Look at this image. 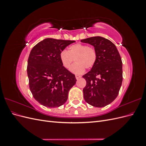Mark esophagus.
Wrapping results in <instances>:
<instances>
[{
    "label": "esophagus",
    "mask_w": 146,
    "mask_h": 146,
    "mask_svg": "<svg viewBox=\"0 0 146 146\" xmlns=\"http://www.w3.org/2000/svg\"><path fill=\"white\" fill-rule=\"evenodd\" d=\"M81 77V76H80V75H76V78L77 80H78V79H79Z\"/></svg>",
    "instance_id": "34e87169"
}]
</instances>
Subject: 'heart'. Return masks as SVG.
Wrapping results in <instances>:
<instances>
[{"label":"heart","instance_id":"heart-1","mask_svg":"<svg viewBox=\"0 0 146 146\" xmlns=\"http://www.w3.org/2000/svg\"><path fill=\"white\" fill-rule=\"evenodd\" d=\"M97 58L98 54L94 47L81 43L70 46L68 51L63 50L60 54V61L66 69H69L76 61L70 70L76 74L83 73L85 68H92L96 63Z\"/></svg>","mask_w":146,"mask_h":146}]
</instances>
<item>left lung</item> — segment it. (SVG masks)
<instances>
[{"instance_id":"obj_1","label":"left lung","mask_w":146,"mask_h":146,"mask_svg":"<svg viewBox=\"0 0 146 146\" xmlns=\"http://www.w3.org/2000/svg\"><path fill=\"white\" fill-rule=\"evenodd\" d=\"M93 46L98 54L95 65L83 76L86 81L83 97L93 107L111 103L119 94L122 82V62L116 46L108 39L94 36L82 39Z\"/></svg>"}]
</instances>
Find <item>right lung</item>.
I'll list each match as a JSON object with an SVG mask.
<instances>
[{"instance_id":"1","label":"right lung","mask_w":146,"mask_h":146,"mask_svg":"<svg viewBox=\"0 0 146 146\" xmlns=\"http://www.w3.org/2000/svg\"><path fill=\"white\" fill-rule=\"evenodd\" d=\"M74 41L46 38L31 50L27 63L29 88L33 98L48 108L58 107L68 99L76 83L75 75L66 69L60 52Z\"/></svg>"}]
</instances>
